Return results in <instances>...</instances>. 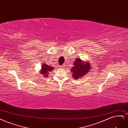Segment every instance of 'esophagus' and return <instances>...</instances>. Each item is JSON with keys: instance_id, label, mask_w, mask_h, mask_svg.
Returning <instances> with one entry per match:
<instances>
[{"instance_id": "34e87169", "label": "esophagus", "mask_w": 128, "mask_h": 128, "mask_svg": "<svg viewBox=\"0 0 128 128\" xmlns=\"http://www.w3.org/2000/svg\"><path fill=\"white\" fill-rule=\"evenodd\" d=\"M60 68H64V65L60 66Z\"/></svg>"}]
</instances>
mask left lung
<instances>
[{"instance_id": "left-lung-1", "label": "left lung", "mask_w": 128, "mask_h": 128, "mask_svg": "<svg viewBox=\"0 0 128 128\" xmlns=\"http://www.w3.org/2000/svg\"><path fill=\"white\" fill-rule=\"evenodd\" d=\"M74 66L71 68L74 79H81L85 76L91 69V65L88 61H82L80 58H77L73 64Z\"/></svg>"}]
</instances>
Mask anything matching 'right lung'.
Segmentation results:
<instances>
[{"instance_id": "right-lung-1", "label": "right lung", "mask_w": 128, "mask_h": 128, "mask_svg": "<svg viewBox=\"0 0 128 128\" xmlns=\"http://www.w3.org/2000/svg\"><path fill=\"white\" fill-rule=\"evenodd\" d=\"M41 66V69L40 70L39 72L44 78H47L50 74L49 72H52L54 69V67H52V66L48 65L46 63H43Z\"/></svg>"}]
</instances>
